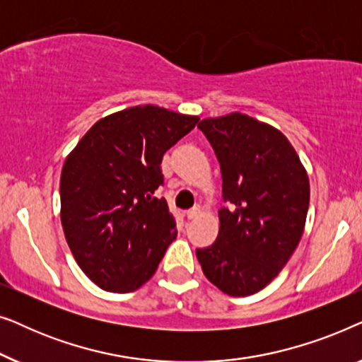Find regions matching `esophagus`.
Wrapping results in <instances>:
<instances>
[{"instance_id": "obj_1", "label": "esophagus", "mask_w": 362, "mask_h": 362, "mask_svg": "<svg viewBox=\"0 0 362 362\" xmlns=\"http://www.w3.org/2000/svg\"><path fill=\"white\" fill-rule=\"evenodd\" d=\"M201 212H202L201 206H194V207H192V209H189V211L186 212V216H187V219H196V217H199Z\"/></svg>"}]
</instances>
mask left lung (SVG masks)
Here are the masks:
<instances>
[{
	"mask_svg": "<svg viewBox=\"0 0 362 362\" xmlns=\"http://www.w3.org/2000/svg\"><path fill=\"white\" fill-rule=\"evenodd\" d=\"M219 160V235L197 249L206 279L230 296L265 288L286 265L303 234L310 180L303 163L275 127L232 112L199 122Z\"/></svg>",
	"mask_w": 362,
	"mask_h": 362,
	"instance_id": "obj_1",
	"label": "left lung"
}]
</instances>
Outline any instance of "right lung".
I'll list each match as a JSON object with an SVG mask.
<instances>
[{
  "mask_svg": "<svg viewBox=\"0 0 362 362\" xmlns=\"http://www.w3.org/2000/svg\"><path fill=\"white\" fill-rule=\"evenodd\" d=\"M199 117L136 105L93 123L61 173V222L77 265L102 290L128 293L158 269L176 239L165 197L163 155Z\"/></svg>",
  "mask_w": 362,
  "mask_h": 362,
  "instance_id": "right-lung-1",
  "label": "right lung"
}]
</instances>
